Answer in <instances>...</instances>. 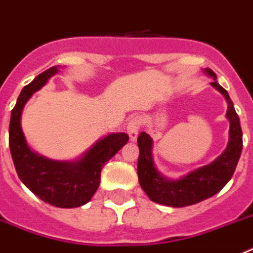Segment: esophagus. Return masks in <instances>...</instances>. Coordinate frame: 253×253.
Listing matches in <instances>:
<instances>
[{
    "label": "esophagus",
    "instance_id": "1",
    "mask_svg": "<svg viewBox=\"0 0 253 253\" xmlns=\"http://www.w3.org/2000/svg\"><path fill=\"white\" fill-rule=\"evenodd\" d=\"M139 128H140V121L137 118H132V120L129 121L128 124H127V133L129 136V140L131 141H135L137 139V135H139Z\"/></svg>",
    "mask_w": 253,
    "mask_h": 253
}]
</instances>
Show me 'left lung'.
Instances as JSON below:
<instances>
[{
	"label": "left lung",
	"instance_id": "left-lung-1",
	"mask_svg": "<svg viewBox=\"0 0 253 253\" xmlns=\"http://www.w3.org/2000/svg\"><path fill=\"white\" fill-rule=\"evenodd\" d=\"M205 74L214 79L212 87L225 98L228 104L225 117L229 121V140L225 150L214 162L200 167L178 179L164 177L155 167L153 158V139L146 132H141L137 139L140 155L137 160V175L142 190L149 199L160 205L184 208L214 196L232 178L242 153V128L238 114L230 100L229 94L216 81V75L210 69Z\"/></svg>",
	"mask_w": 253,
	"mask_h": 253
}]
</instances>
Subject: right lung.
I'll list each match as a JSON object with an SVG mask.
<instances>
[{"instance_id":"right-lung-1","label":"right lung","mask_w":253,"mask_h":253,"mask_svg":"<svg viewBox=\"0 0 253 253\" xmlns=\"http://www.w3.org/2000/svg\"><path fill=\"white\" fill-rule=\"evenodd\" d=\"M58 71V66L50 67L21 90L11 112L8 142L17 175L26 187L44 203L72 209L89 203L99 187L102 167L127 144L128 135L109 133L75 160H52L33 151L21 128L23 109L33 94Z\"/></svg>"}]
</instances>
